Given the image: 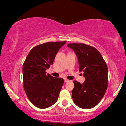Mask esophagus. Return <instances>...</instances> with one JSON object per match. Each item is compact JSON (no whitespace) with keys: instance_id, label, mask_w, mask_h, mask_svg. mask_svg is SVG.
Returning <instances> with one entry per match:
<instances>
[{"instance_id":"obj_1","label":"esophagus","mask_w":126,"mask_h":126,"mask_svg":"<svg viewBox=\"0 0 126 126\" xmlns=\"http://www.w3.org/2000/svg\"><path fill=\"white\" fill-rule=\"evenodd\" d=\"M69 81H70L69 80L67 79H64V82L65 83H67V82H69Z\"/></svg>"}]
</instances>
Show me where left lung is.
<instances>
[{
    "label": "left lung",
    "instance_id": "left-lung-1",
    "mask_svg": "<svg viewBox=\"0 0 126 126\" xmlns=\"http://www.w3.org/2000/svg\"><path fill=\"white\" fill-rule=\"evenodd\" d=\"M76 54L79 71L83 72L85 81L81 84L74 81L72 98L76 106L84 109L95 107L102 99L108 86V68L96 48L84 43L67 45Z\"/></svg>",
    "mask_w": 126,
    "mask_h": 126
}]
</instances>
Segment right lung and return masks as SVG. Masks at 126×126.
<instances>
[{"label":"right lung","instance_id":"right-lung-1","mask_svg":"<svg viewBox=\"0 0 126 126\" xmlns=\"http://www.w3.org/2000/svg\"><path fill=\"white\" fill-rule=\"evenodd\" d=\"M66 41L47 42L34 47L23 65V87L30 102L36 107L46 109L56 102L64 83L62 78L46 75L55 56Z\"/></svg>","mask_w":126,"mask_h":126}]
</instances>
